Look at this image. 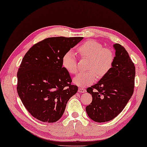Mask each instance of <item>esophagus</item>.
<instances>
[{"label": "esophagus", "instance_id": "esophagus-1", "mask_svg": "<svg viewBox=\"0 0 147 147\" xmlns=\"http://www.w3.org/2000/svg\"><path fill=\"white\" fill-rule=\"evenodd\" d=\"M85 91H86L85 89V88H78V92H79L83 93V92H85Z\"/></svg>", "mask_w": 147, "mask_h": 147}]
</instances>
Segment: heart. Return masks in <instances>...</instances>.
Listing matches in <instances>:
<instances>
[{
    "label": "heart",
    "instance_id": "heart-1",
    "mask_svg": "<svg viewBox=\"0 0 147 147\" xmlns=\"http://www.w3.org/2000/svg\"><path fill=\"white\" fill-rule=\"evenodd\" d=\"M77 53L81 59H88L86 69L88 71L79 74L73 79L74 84L81 87L90 85L96 78L100 79L107 75L113 66L115 55L111 49L103 47L101 43L89 40L77 48ZM63 68L71 75L78 72L77 59L71 51H67L62 57Z\"/></svg>",
    "mask_w": 147,
    "mask_h": 147
}]
</instances>
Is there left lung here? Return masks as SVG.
<instances>
[{
  "label": "left lung",
  "instance_id": "obj_1",
  "mask_svg": "<svg viewBox=\"0 0 147 147\" xmlns=\"http://www.w3.org/2000/svg\"><path fill=\"white\" fill-rule=\"evenodd\" d=\"M115 59L112 69L99 82L86 91L92 101L86 107L88 116L94 121L105 122L121 113L134 90L136 68L128 52L119 44H114Z\"/></svg>",
  "mask_w": 147,
  "mask_h": 147
}]
</instances>
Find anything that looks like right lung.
<instances>
[{
    "instance_id": "obj_1",
    "label": "right lung",
    "mask_w": 147,
    "mask_h": 147,
    "mask_svg": "<svg viewBox=\"0 0 147 147\" xmlns=\"http://www.w3.org/2000/svg\"><path fill=\"white\" fill-rule=\"evenodd\" d=\"M83 37H51L30 47L18 69L17 90L26 110L45 122H55L63 115L69 98L78 92L62 65L65 53Z\"/></svg>"
}]
</instances>
